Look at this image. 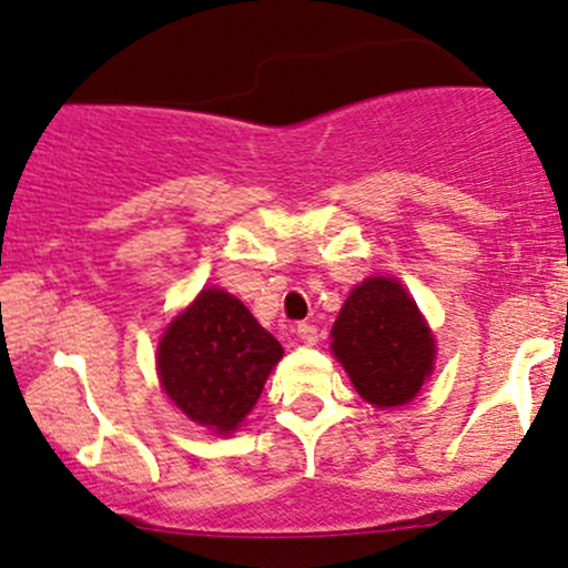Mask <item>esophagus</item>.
<instances>
[{
    "mask_svg": "<svg viewBox=\"0 0 568 568\" xmlns=\"http://www.w3.org/2000/svg\"><path fill=\"white\" fill-rule=\"evenodd\" d=\"M297 337H301L303 343H308V346H314V343L318 341V329H316V324H308V322H301V324H297Z\"/></svg>",
    "mask_w": 568,
    "mask_h": 568,
    "instance_id": "34e87169",
    "label": "esophagus"
}]
</instances>
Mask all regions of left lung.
<instances>
[{
  "mask_svg": "<svg viewBox=\"0 0 568 568\" xmlns=\"http://www.w3.org/2000/svg\"><path fill=\"white\" fill-rule=\"evenodd\" d=\"M333 352L375 407L410 403L435 362V341L410 295L392 278H367L333 327Z\"/></svg>",
  "mask_w": 568,
  "mask_h": 568,
  "instance_id": "left-lung-1",
  "label": "left lung"
}]
</instances>
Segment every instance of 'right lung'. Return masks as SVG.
<instances>
[{
	"instance_id": "add662e5",
	"label": "right lung",
	"mask_w": 568,
	"mask_h": 568,
	"mask_svg": "<svg viewBox=\"0 0 568 568\" xmlns=\"http://www.w3.org/2000/svg\"><path fill=\"white\" fill-rule=\"evenodd\" d=\"M282 356V343L260 327L239 297L203 290L165 329L158 373L165 394L195 424L231 435Z\"/></svg>"
}]
</instances>
